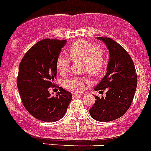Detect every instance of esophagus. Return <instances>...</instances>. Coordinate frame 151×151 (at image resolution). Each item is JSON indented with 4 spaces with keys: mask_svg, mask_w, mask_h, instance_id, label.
<instances>
[{
    "mask_svg": "<svg viewBox=\"0 0 151 151\" xmlns=\"http://www.w3.org/2000/svg\"><path fill=\"white\" fill-rule=\"evenodd\" d=\"M82 93H74L73 94V97H79V96H81Z\"/></svg>",
    "mask_w": 151,
    "mask_h": 151,
    "instance_id": "esophagus-1",
    "label": "esophagus"
}]
</instances>
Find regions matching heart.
<instances>
[{"instance_id":"b5f03b06","label":"heart","mask_w":151,"mask_h":151,"mask_svg":"<svg viewBox=\"0 0 151 151\" xmlns=\"http://www.w3.org/2000/svg\"><path fill=\"white\" fill-rule=\"evenodd\" d=\"M68 58L59 55L56 60V68L60 74L68 73L70 67V60H81V70L92 76H97L102 71L106 64V50L101 44H93L86 40H77L68 47ZM89 81L83 77H73L64 82V87L72 91H81L84 84Z\"/></svg>"}]
</instances>
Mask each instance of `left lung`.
Instances as JSON below:
<instances>
[{"mask_svg":"<svg viewBox=\"0 0 151 151\" xmlns=\"http://www.w3.org/2000/svg\"><path fill=\"white\" fill-rule=\"evenodd\" d=\"M106 44L110 53L107 72L94 91H107L106 97L95 96L90 109L91 117L101 122L120 118L130 108L137 84V75L133 60L121 44L108 37H98Z\"/></svg>","mask_w":151,"mask_h":151,"instance_id":"left-lung-1","label":"left lung"}]
</instances>
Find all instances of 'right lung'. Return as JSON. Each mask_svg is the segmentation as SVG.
Returning a JSON list of instances; mask_svg holds the SVG:
<instances>
[{"mask_svg":"<svg viewBox=\"0 0 151 151\" xmlns=\"http://www.w3.org/2000/svg\"><path fill=\"white\" fill-rule=\"evenodd\" d=\"M67 40L44 39L32 46L19 65L17 85L23 105L29 114L44 122L62 118L72 100V94L60 87L51 96L50 87H56V60Z\"/></svg>","mask_w":151,"mask_h":151,"instance_id":"obj_1","label":"right lung"}]
</instances>
